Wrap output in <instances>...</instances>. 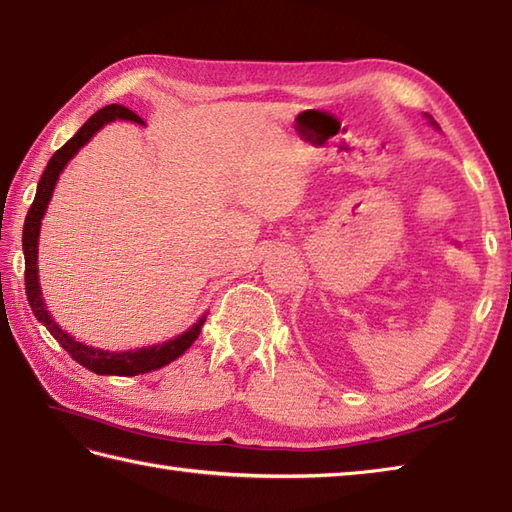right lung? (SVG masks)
Returning a JSON list of instances; mask_svg holds the SVG:
<instances>
[{
  "mask_svg": "<svg viewBox=\"0 0 512 512\" xmlns=\"http://www.w3.org/2000/svg\"><path fill=\"white\" fill-rule=\"evenodd\" d=\"M113 120H131V122L144 124L140 115L127 109V106L109 104L98 113H93L91 118L82 124L80 131H77L62 149H57L53 153V158L48 160L42 178L37 182V194L31 209H28L26 223H24V236H22L24 260H26L24 283H26L28 305H31L35 318L46 325V330L51 332L53 339L71 354L73 361L84 365L86 370H91L95 374L136 376V374L158 370L162 365L176 361L180 354H185L191 347V343L198 339L202 325L207 321V314H202L198 318V323H194L187 332H182L171 341L151 345V347H140V350H131V352H106V350H98V347L84 345L82 341H75L69 332H64L62 327L53 321L51 312L46 310V303L40 289V278H37V243H40V227H42V218L46 214L48 202H51L53 189L57 185V178H60V173L64 171L66 165H69V160L75 156V153L80 151L84 144L104 127V124H109Z\"/></svg>",
  "mask_w": 512,
  "mask_h": 512,
  "instance_id": "1",
  "label": "right lung"
}]
</instances>
